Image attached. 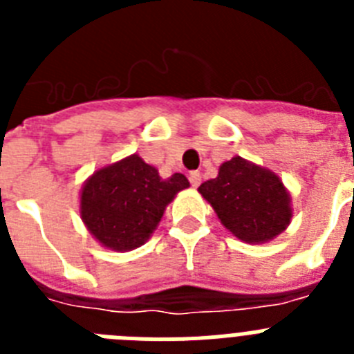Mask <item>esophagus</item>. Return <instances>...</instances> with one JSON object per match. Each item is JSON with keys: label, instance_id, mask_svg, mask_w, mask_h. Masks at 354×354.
I'll use <instances>...</instances> for the list:
<instances>
[{"label": "esophagus", "instance_id": "1", "mask_svg": "<svg viewBox=\"0 0 354 354\" xmlns=\"http://www.w3.org/2000/svg\"><path fill=\"white\" fill-rule=\"evenodd\" d=\"M189 183H192L193 187L200 186V183H202V175H200V171H192V174H189Z\"/></svg>", "mask_w": 354, "mask_h": 354}]
</instances>
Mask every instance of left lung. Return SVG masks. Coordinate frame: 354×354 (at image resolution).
<instances>
[{
	"mask_svg": "<svg viewBox=\"0 0 354 354\" xmlns=\"http://www.w3.org/2000/svg\"><path fill=\"white\" fill-rule=\"evenodd\" d=\"M198 193L228 232L248 245L277 239L292 220V198L280 175L241 156L225 161Z\"/></svg>",
	"mask_w": 354,
	"mask_h": 354,
	"instance_id": "obj_1",
	"label": "left lung"
}]
</instances>
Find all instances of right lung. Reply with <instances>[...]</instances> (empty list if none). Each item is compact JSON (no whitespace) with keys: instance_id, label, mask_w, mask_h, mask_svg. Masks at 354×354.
I'll return each instance as SVG.
<instances>
[{"instance_id":"obj_1","label":"right lung","mask_w":354,"mask_h":354,"mask_svg":"<svg viewBox=\"0 0 354 354\" xmlns=\"http://www.w3.org/2000/svg\"><path fill=\"white\" fill-rule=\"evenodd\" d=\"M189 187L183 174L162 179L138 154L93 171L80 192V216L90 236L113 252H131L154 234L177 193Z\"/></svg>"}]
</instances>
